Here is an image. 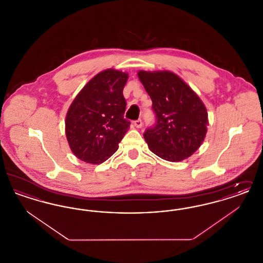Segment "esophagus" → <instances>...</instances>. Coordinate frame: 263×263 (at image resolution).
<instances>
[{
    "label": "esophagus",
    "instance_id": "1",
    "mask_svg": "<svg viewBox=\"0 0 263 263\" xmlns=\"http://www.w3.org/2000/svg\"><path fill=\"white\" fill-rule=\"evenodd\" d=\"M142 125H143V122H142L141 119H138V120L134 121V126H135L136 128H141Z\"/></svg>",
    "mask_w": 263,
    "mask_h": 263
}]
</instances>
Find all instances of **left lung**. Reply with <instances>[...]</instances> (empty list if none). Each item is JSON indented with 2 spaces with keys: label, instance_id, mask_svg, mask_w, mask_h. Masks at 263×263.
Listing matches in <instances>:
<instances>
[{
  "label": "left lung",
  "instance_id": "obj_1",
  "mask_svg": "<svg viewBox=\"0 0 263 263\" xmlns=\"http://www.w3.org/2000/svg\"><path fill=\"white\" fill-rule=\"evenodd\" d=\"M153 101L156 123L144 138L150 150L168 162L190 157L204 141L208 113L199 97L173 72H138Z\"/></svg>",
  "mask_w": 263,
  "mask_h": 263
}]
</instances>
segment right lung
<instances>
[{"instance_id": "right-lung-1", "label": "right lung", "mask_w": 263, "mask_h": 263, "mask_svg": "<svg viewBox=\"0 0 263 263\" xmlns=\"http://www.w3.org/2000/svg\"><path fill=\"white\" fill-rule=\"evenodd\" d=\"M128 74L108 69L95 76L73 100L66 116V136L77 158L99 164L118 149L130 121L124 118L123 88Z\"/></svg>"}]
</instances>
